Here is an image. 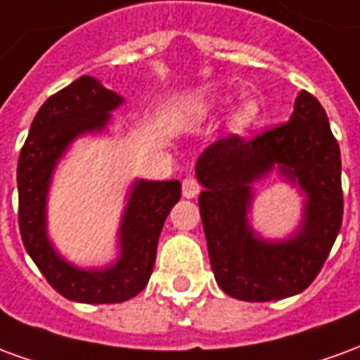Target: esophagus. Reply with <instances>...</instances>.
<instances>
[{"label": "esophagus", "mask_w": 360, "mask_h": 360, "mask_svg": "<svg viewBox=\"0 0 360 360\" xmlns=\"http://www.w3.org/2000/svg\"><path fill=\"white\" fill-rule=\"evenodd\" d=\"M198 193H200V185L195 177H187L183 181V196L185 198H195V196H198Z\"/></svg>", "instance_id": "1"}]
</instances>
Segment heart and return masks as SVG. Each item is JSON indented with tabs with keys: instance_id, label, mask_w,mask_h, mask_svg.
Listing matches in <instances>:
<instances>
[{
	"instance_id": "obj_1",
	"label": "heart",
	"mask_w": 360,
	"mask_h": 360,
	"mask_svg": "<svg viewBox=\"0 0 360 360\" xmlns=\"http://www.w3.org/2000/svg\"><path fill=\"white\" fill-rule=\"evenodd\" d=\"M229 108V100H214L206 105V111H210V113H221V111H226ZM258 115V108L255 102H245L239 105V110L235 111L233 115V125L239 127V129H245V127H249Z\"/></svg>"
}]
</instances>
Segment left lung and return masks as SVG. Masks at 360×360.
<instances>
[{
	"mask_svg": "<svg viewBox=\"0 0 360 360\" xmlns=\"http://www.w3.org/2000/svg\"><path fill=\"white\" fill-rule=\"evenodd\" d=\"M278 171L305 196L300 229L264 240L250 224L254 183ZM210 264L221 291L264 302L304 291L322 270L343 218L341 156L324 108L301 90L291 117L258 134L219 139L195 165Z\"/></svg>",
	"mask_w": 360,
	"mask_h": 360,
	"instance_id": "8db88e82",
	"label": "left lung"
}]
</instances>
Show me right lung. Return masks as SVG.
I'll return each mask as SVG.
<instances>
[{
  "label": "right lung",
  "instance_id": "obj_1",
  "mask_svg": "<svg viewBox=\"0 0 360 360\" xmlns=\"http://www.w3.org/2000/svg\"><path fill=\"white\" fill-rule=\"evenodd\" d=\"M123 102V96L84 75L44 102L20 150V237L48 283L69 301L111 304L141 293L154 270L165 218L181 198L179 181L134 179L117 229V258L110 266L81 268L53 247L48 235V195L53 172L77 139L105 133L111 111Z\"/></svg>",
  "mask_w": 360,
  "mask_h": 360
}]
</instances>
